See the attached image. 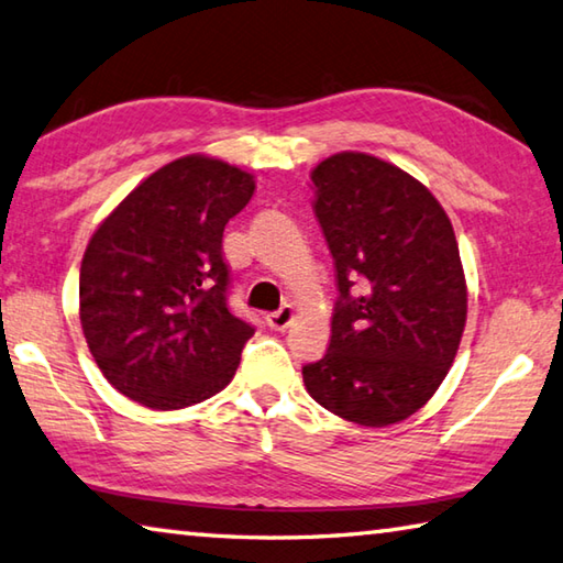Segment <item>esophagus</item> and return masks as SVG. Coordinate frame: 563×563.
Returning <instances> with one entry per match:
<instances>
[{
  "label": "esophagus",
  "instance_id": "esophagus-1",
  "mask_svg": "<svg viewBox=\"0 0 563 563\" xmlns=\"http://www.w3.org/2000/svg\"><path fill=\"white\" fill-rule=\"evenodd\" d=\"M292 314H295L292 305H283L280 310H275V312H271L268 317H265V322H268L271 330H278V332H283V330H288V327H290V322H292Z\"/></svg>",
  "mask_w": 563,
  "mask_h": 563
}]
</instances>
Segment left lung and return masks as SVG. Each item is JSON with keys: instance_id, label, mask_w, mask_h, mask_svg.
<instances>
[{"instance_id": "1", "label": "left lung", "mask_w": 563, "mask_h": 563, "mask_svg": "<svg viewBox=\"0 0 563 563\" xmlns=\"http://www.w3.org/2000/svg\"><path fill=\"white\" fill-rule=\"evenodd\" d=\"M310 179L340 298L305 388L352 423H398L435 394L465 330L451 219L421 181L364 152L327 157Z\"/></svg>"}]
</instances>
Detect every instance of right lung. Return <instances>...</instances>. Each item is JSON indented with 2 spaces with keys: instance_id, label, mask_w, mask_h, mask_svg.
<instances>
[{
  "instance_id": "right-lung-1",
  "label": "right lung",
  "mask_w": 563,
  "mask_h": 563,
  "mask_svg": "<svg viewBox=\"0 0 563 563\" xmlns=\"http://www.w3.org/2000/svg\"><path fill=\"white\" fill-rule=\"evenodd\" d=\"M253 175L189 155L169 162L100 223L80 263V324L106 379L157 411L219 394L253 327L229 308L223 229Z\"/></svg>"
}]
</instances>
